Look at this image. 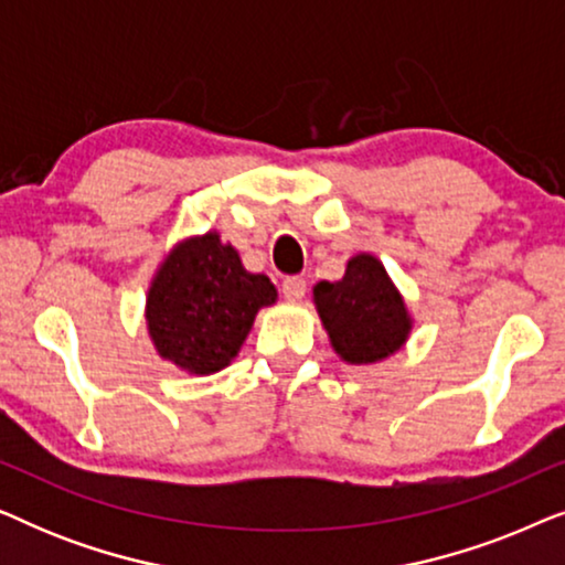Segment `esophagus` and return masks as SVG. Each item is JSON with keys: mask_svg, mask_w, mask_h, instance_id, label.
<instances>
[{"mask_svg": "<svg viewBox=\"0 0 565 565\" xmlns=\"http://www.w3.org/2000/svg\"><path fill=\"white\" fill-rule=\"evenodd\" d=\"M306 290H308V285L303 277H285L282 280V296L288 300H300L306 296Z\"/></svg>", "mask_w": 565, "mask_h": 565, "instance_id": "34e87169", "label": "esophagus"}]
</instances>
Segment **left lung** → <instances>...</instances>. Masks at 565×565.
Returning a JSON list of instances; mask_svg holds the SVG:
<instances>
[{
    "mask_svg": "<svg viewBox=\"0 0 565 565\" xmlns=\"http://www.w3.org/2000/svg\"><path fill=\"white\" fill-rule=\"evenodd\" d=\"M313 303L329 342L347 365H375L406 344L414 319L383 262L360 252L337 282L313 285Z\"/></svg>",
    "mask_w": 565,
    "mask_h": 565,
    "instance_id": "8db88e82",
    "label": "left lung"
}]
</instances>
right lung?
Wrapping results in <instances>:
<instances>
[{
    "label": "right lung",
    "mask_w": 565,
    "mask_h": 565,
    "mask_svg": "<svg viewBox=\"0 0 565 565\" xmlns=\"http://www.w3.org/2000/svg\"><path fill=\"white\" fill-rule=\"evenodd\" d=\"M277 300L267 275L249 273L218 231L169 249L146 296V329L161 360L190 375L228 367L259 308Z\"/></svg>",
    "instance_id": "1"
}]
</instances>
